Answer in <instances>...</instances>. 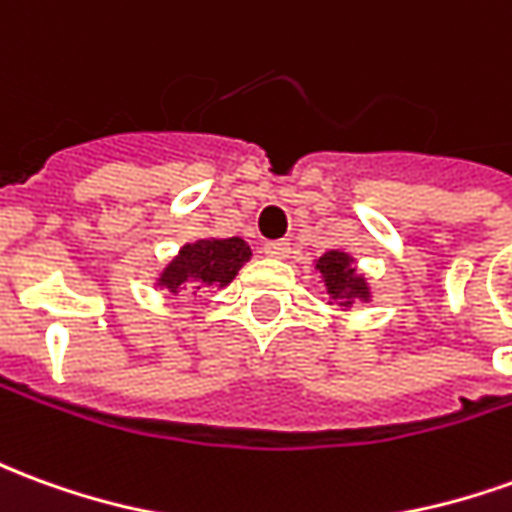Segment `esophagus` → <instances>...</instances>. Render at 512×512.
Masks as SVG:
<instances>
[{
	"label": "esophagus",
	"mask_w": 512,
	"mask_h": 512,
	"mask_svg": "<svg viewBox=\"0 0 512 512\" xmlns=\"http://www.w3.org/2000/svg\"><path fill=\"white\" fill-rule=\"evenodd\" d=\"M263 252H266L268 257L282 260V257L291 255V244H288V241H266V244H263Z\"/></svg>",
	"instance_id": "1"
}]
</instances>
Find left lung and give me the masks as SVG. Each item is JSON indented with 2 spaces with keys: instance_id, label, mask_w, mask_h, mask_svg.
Returning a JSON list of instances; mask_svg holds the SVG:
<instances>
[{
  "instance_id": "obj_1",
  "label": "left lung",
  "mask_w": 512,
  "mask_h": 512,
  "mask_svg": "<svg viewBox=\"0 0 512 512\" xmlns=\"http://www.w3.org/2000/svg\"><path fill=\"white\" fill-rule=\"evenodd\" d=\"M316 268L321 271L332 302H338V307H352L355 299H366L368 302L366 280L352 268V257L349 255H343V252H327L324 257H318Z\"/></svg>"
}]
</instances>
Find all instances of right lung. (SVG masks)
Returning a JSON list of instances; mask_svg holds the SVG:
<instances>
[{"instance_id":"add662e5","label":"right lung","mask_w":512,"mask_h":512,"mask_svg":"<svg viewBox=\"0 0 512 512\" xmlns=\"http://www.w3.org/2000/svg\"><path fill=\"white\" fill-rule=\"evenodd\" d=\"M252 257V249L241 238H213V241H196L182 246L180 255L171 260L166 271L160 274V285L171 293L182 288H202V285H227Z\"/></svg>"}]
</instances>
